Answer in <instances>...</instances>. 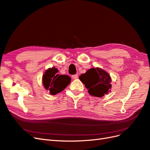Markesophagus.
Instances as JSON below:
<instances>
[{"label": "esophagus", "mask_w": 150, "mask_h": 150, "mask_svg": "<svg viewBox=\"0 0 150 150\" xmlns=\"http://www.w3.org/2000/svg\"><path fill=\"white\" fill-rule=\"evenodd\" d=\"M72 78L73 79H76L78 78V74H74V75H72Z\"/></svg>", "instance_id": "1"}]
</instances>
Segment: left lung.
I'll use <instances>...</instances> for the list:
<instances>
[{
    "instance_id": "1",
    "label": "left lung",
    "mask_w": 150,
    "mask_h": 150,
    "mask_svg": "<svg viewBox=\"0 0 150 150\" xmlns=\"http://www.w3.org/2000/svg\"><path fill=\"white\" fill-rule=\"evenodd\" d=\"M79 79L88 89V93L94 96L102 97L107 94L111 87V79L106 71L97 67L91 68L79 76Z\"/></svg>"
}]
</instances>
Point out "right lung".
<instances>
[{
  "label": "right lung",
  "mask_w": 150,
  "mask_h": 150,
  "mask_svg": "<svg viewBox=\"0 0 150 150\" xmlns=\"http://www.w3.org/2000/svg\"><path fill=\"white\" fill-rule=\"evenodd\" d=\"M56 67L48 69L43 75L42 83L44 88L49 91L50 94L55 95L64 90L71 82V79L67 75L57 74Z\"/></svg>",
  "instance_id": "obj_1"
}]
</instances>
